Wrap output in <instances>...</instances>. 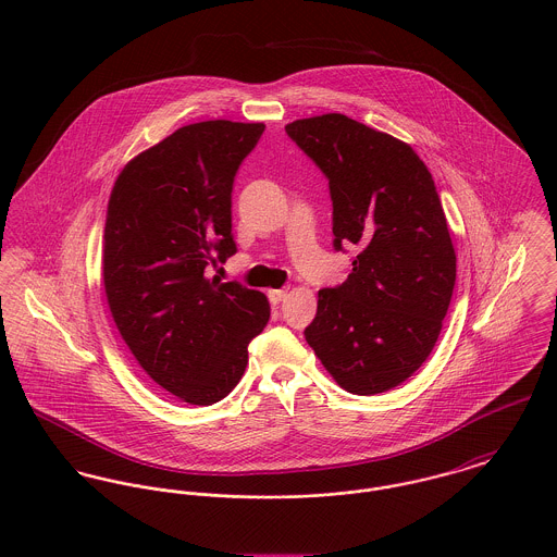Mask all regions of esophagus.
<instances>
[{"instance_id": "34e87169", "label": "esophagus", "mask_w": 557, "mask_h": 557, "mask_svg": "<svg viewBox=\"0 0 557 557\" xmlns=\"http://www.w3.org/2000/svg\"><path fill=\"white\" fill-rule=\"evenodd\" d=\"M268 298H270V305H281L285 298H287V292L285 289H270L268 292Z\"/></svg>"}]
</instances>
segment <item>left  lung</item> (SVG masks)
<instances>
[{
	"label": "left lung",
	"mask_w": 557,
	"mask_h": 557,
	"mask_svg": "<svg viewBox=\"0 0 557 557\" xmlns=\"http://www.w3.org/2000/svg\"><path fill=\"white\" fill-rule=\"evenodd\" d=\"M285 131L330 182L334 248L358 250L347 281L319 292L307 343L343 391H393L433 351L455 289L457 255L435 182L411 146L343 113Z\"/></svg>",
	"instance_id": "obj_1"
}]
</instances>
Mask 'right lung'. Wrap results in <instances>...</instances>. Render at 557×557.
<instances>
[{"label": "right lung", "mask_w": 557, "mask_h": 557, "mask_svg": "<svg viewBox=\"0 0 557 557\" xmlns=\"http://www.w3.org/2000/svg\"><path fill=\"white\" fill-rule=\"evenodd\" d=\"M265 124L208 120L177 128L120 171L102 238L111 318L139 367L173 397L212 405L265 327L261 292L208 276L236 252L232 188Z\"/></svg>", "instance_id": "obj_1"}]
</instances>
